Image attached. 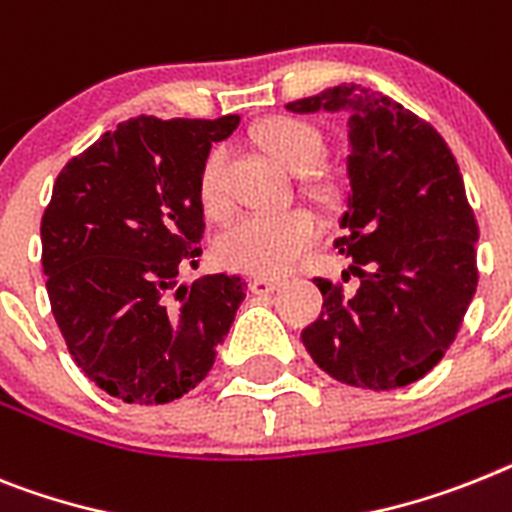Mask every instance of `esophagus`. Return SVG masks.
I'll list each match as a JSON object with an SVG mask.
<instances>
[{
  "mask_svg": "<svg viewBox=\"0 0 512 512\" xmlns=\"http://www.w3.org/2000/svg\"><path fill=\"white\" fill-rule=\"evenodd\" d=\"M279 287H282V282H279V279H269V277H256L251 282V290L256 292V295H272V292H277Z\"/></svg>",
  "mask_w": 512,
  "mask_h": 512,
  "instance_id": "1",
  "label": "esophagus"
}]
</instances>
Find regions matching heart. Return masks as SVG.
I'll use <instances>...</instances> for the list:
<instances>
[{
    "mask_svg": "<svg viewBox=\"0 0 512 512\" xmlns=\"http://www.w3.org/2000/svg\"><path fill=\"white\" fill-rule=\"evenodd\" d=\"M259 142L277 163L292 173H310L321 163L323 139L298 119H272L261 124ZM225 150H212L199 170V204L204 214L220 220L230 204L225 194ZM321 235V222L308 209L253 212L225 227L214 243V256L233 272L256 277H282L303 259Z\"/></svg>",
    "mask_w": 512,
    "mask_h": 512,
    "instance_id": "obj_1",
    "label": "heart"
}]
</instances>
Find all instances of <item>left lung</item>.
<instances>
[{
	"label": "left lung",
	"instance_id": "left-lung-1",
	"mask_svg": "<svg viewBox=\"0 0 512 512\" xmlns=\"http://www.w3.org/2000/svg\"><path fill=\"white\" fill-rule=\"evenodd\" d=\"M287 111L347 113L349 194L334 246L360 277L355 295L316 279L323 310L303 331L305 349L347 386H409L453 344L479 279V227L456 157L427 121L362 85Z\"/></svg>",
	"mask_w": 512,
	"mask_h": 512
}]
</instances>
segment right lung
I'll return each mask as SVG.
<instances>
[{
    "mask_svg": "<svg viewBox=\"0 0 512 512\" xmlns=\"http://www.w3.org/2000/svg\"><path fill=\"white\" fill-rule=\"evenodd\" d=\"M240 116H139L72 157L41 220V264L77 368L126 404L181 399L212 370L235 310L238 274L178 285L199 264V170Z\"/></svg>",
    "mask_w": 512,
    "mask_h": 512,
    "instance_id": "add662e5",
    "label": "right lung"
}]
</instances>
